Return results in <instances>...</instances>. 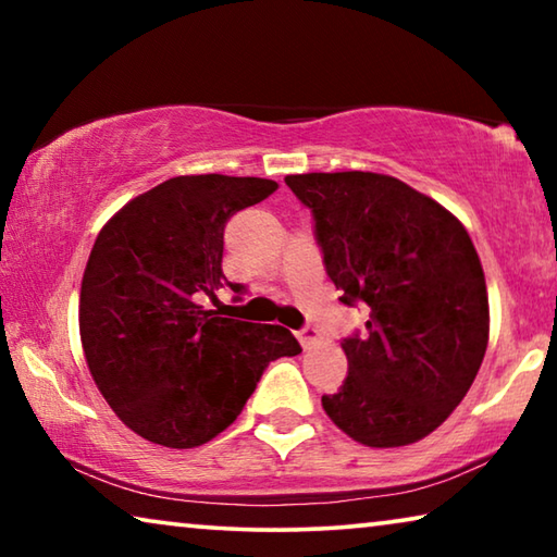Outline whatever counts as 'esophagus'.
Listing matches in <instances>:
<instances>
[{"label": "esophagus", "mask_w": 557, "mask_h": 557, "mask_svg": "<svg viewBox=\"0 0 557 557\" xmlns=\"http://www.w3.org/2000/svg\"><path fill=\"white\" fill-rule=\"evenodd\" d=\"M297 338H299V344H301V348H305V351H309V348H314L319 344L317 332H314V329H309V326L307 329H299Z\"/></svg>", "instance_id": "esophagus-1"}]
</instances>
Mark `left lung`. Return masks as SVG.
<instances>
[{
  "label": "left lung",
  "instance_id": "left-lung-1",
  "mask_svg": "<svg viewBox=\"0 0 557 557\" xmlns=\"http://www.w3.org/2000/svg\"><path fill=\"white\" fill-rule=\"evenodd\" d=\"M285 182L312 209L338 299L369 307V332L342 342L348 375L322 395L326 414L366 447L428 437L471 388L488 344L486 280L467 228L388 174Z\"/></svg>",
  "mask_w": 557,
  "mask_h": 557
}]
</instances>
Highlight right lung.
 Wrapping results in <instances>:
<instances>
[{"label":"right lung","instance_id":"right-lung-1","mask_svg":"<svg viewBox=\"0 0 557 557\" xmlns=\"http://www.w3.org/2000/svg\"><path fill=\"white\" fill-rule=\"evenodd\" d=\"M272 191V178L174 176L98 233L81 285L83 354L102 398L139 437L206 445L238 418L270 361L301 351L285 326L196 305L225 280V223Z\"/></svg>","mask_w":557,"mask_h":557}]
</instances>
